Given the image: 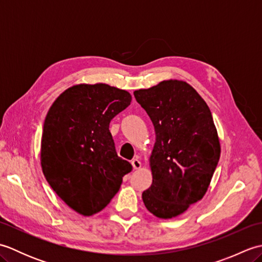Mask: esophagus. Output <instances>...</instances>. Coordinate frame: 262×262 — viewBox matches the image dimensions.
Wrapping results in <instances>:
<instances>
[{
	"label": "esophagus",
	"mask_w": 262,
	"mask_h": 262,
	"mask_svg": "<svg viewBox=\"0 0 262 262\" xmlns=\"http://www.w3.org/2000/svg\"><path fill=\"white\" fill-rule=\"evenodd\" d=\"M132 165H133V168H134L135 170H138V169H141L142 163H141L140 160L134 159V160H132Z\"/></svg>",
	"instance_id": "obj_1"
}]
</instances>
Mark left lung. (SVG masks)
Returning <instances> with one entry per match:
<instances>
[{
	"mask_svg": "<svg viewBox=\"0 0 262 262\" xmlns=\"http://www.w3.org/2000/svg\"><path fill=\"white\" fill-rule=\"evenodd\" d=\"M151 118L157 141L153 182L142 193L149 213L172 219L204 197L219 164L221 146L208 105L183 81L160 82L134 92Z\"/></svg>",
	"mask_w": 262,
	"mask_h": 262,
	"instance_id": "left-lung-1",
	"label": "left lung"
}]
</instances>
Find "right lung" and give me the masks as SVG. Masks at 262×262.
<instances>
[{
	"instance_id": "1",
	"label": "right lung",
	"mask_w": 262,
	"mask_h": 262,
	"mask_svg": "<svg viewBox=\"0 0 262 262\" xmlns=\"http://www.w3.org/2000/svg\"><path fill=\"white\" fill-rule=\"evenodd\" d=\"M125 90L79 84L49 108L42 128L41 166L63 202L84 216L102 210L118 192L132 164L117 155L109 124L130 104Z\"/></svg>"
}]
</instances>
